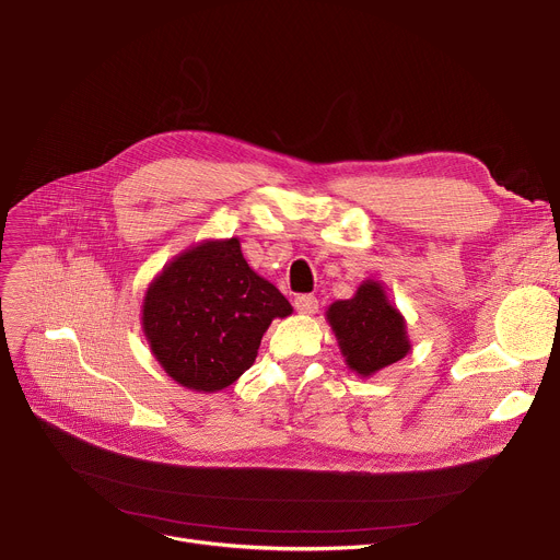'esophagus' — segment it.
Instances as JSON below:
<instances>
[{
	"label": "esophagus",
	"instance_id": "esophagus-1",
	"mask_svg": "<svg viewBox=\"0 0 560 560\" xmlns=\"http://www.w3.org/2000/svg\"><path fill=\"white\" fill-rule=\"evenodd\" d=\"M295 308H298L300 313H304V315H313V313H317L319 302H317V298H313V295H298V298H295Z\"/></svg>",
	"mask_w": 560,
	"mask_h": 560
}]
</instances>
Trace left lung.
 Segmentation results:
<instances>
[{"label": "left lung", "instance_id": "8db88e82", "mask_svg": "<svg viewBox=\"0 0 560 560\" xmlns=\"http://www.w3.org/2000/svg\"><path fill=\"white\" fill-rule=\"evenodd\" d=\"M347 365L363 376L393 365L408 354L404 317L388 304L384 288L365 281L357 295L331 304L327 313Z\"/></svg>", "mask_w": 560, "mask_h": 560}]
</instances>
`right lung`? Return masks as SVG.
Listing matches in <instances>:
<instances>
[{
    "mask_svg": "<svg viewBox=\"0 0 560 560\" xmlns=\"http://www.w3.org/2000/svg\"><path fill=\"white\" fill-rule=\"evenodd\" d=\"M292 306L243 258L241 243H203L176 256L150 285L142 329L165 372L213 393L252 368L262 334Z\"/></svg>",
    "mask_w": 560,
    "mask_h": 560,
    "instance_id": "obj_1",
    "label": "right lung"
}]
</instances>
